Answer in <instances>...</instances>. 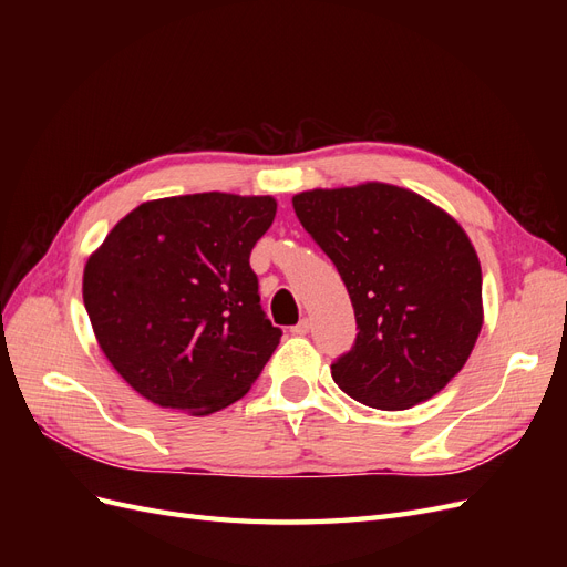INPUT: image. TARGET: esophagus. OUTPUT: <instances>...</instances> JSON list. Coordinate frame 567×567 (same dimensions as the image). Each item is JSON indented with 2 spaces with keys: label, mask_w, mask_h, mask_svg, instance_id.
I'll list each match as a JSON object with an SVG mask.
<instances>
[{
  "label": "esophagus",
  "mask_w": 567,
  "mask_h": 567,
  "mask_svg": "<svg viewBox=\"0 0 567 567\" xmlns=\"http://www.w3.org/2000/svg\"><path fill=\"white\" fill-rule=\"evenodd\" d=\"M310 329H312L310 319H300L296 326H290V333H293V336H307V333H310Z\"/></svg>",
  "instance_id": "34e87169"
}]
</instances>
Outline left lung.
<instances>
[{
	"label": "left lung",
	"instance_id": "obj_1",
	"mask_svg": "<svg viewBox=\"0 0 567 567\" xmlns=\"http://www.w3.org/2000/svg\"><path fill=\"white\" fill-rule=\"evenodd\" d=\"M293 208L354 307V346L331 364L338 388L385 411L431 400L483 329V271L466 231L431 200L381 182L302 192Z\"/></svg>",
	"mask_w": 567,
	"mask_h": 567
}]
</instances>
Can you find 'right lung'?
Listing matches in <instances>:
<instances>
[{
    "label": "right lung",
    "instance_id": "add662e5",
    "mask_svg": "<svg viewBox=\"0 0 567 567\" xmlns=\"http://www.w3.org/2000/svg\"><path fill=\"white\" fill-rule=\"evenodd\" d=\"M271 196L192 194L142 203L84 267L101 350L148 402L213 414L241 400L277 350L250 250Z\"/></svg>",
    "mask_w": 567,
    "mask_h": 567
}]
</instances>
